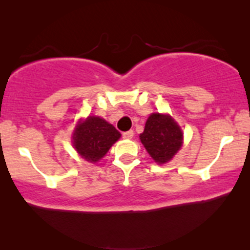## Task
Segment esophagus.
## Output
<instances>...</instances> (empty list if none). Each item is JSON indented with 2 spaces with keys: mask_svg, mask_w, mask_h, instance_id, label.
<instances>
[{
  "mask_svg": "<svg viewBox=\"0 0 250 250\" xmlns=\"http://www.w3.org/2000/svg\"><path fill=\"white\" fill-rule=\"evenodd\" d=\"M133 135H134V132H133V131H127V132H124V133H123V138H124V139H127V140L132 139V138H133Z\"/></svg>",
  "mask_w": 250,
  "mask_h": 250,
  "instance_id": "1",
  "label": "esophagus"
}]
</instances>
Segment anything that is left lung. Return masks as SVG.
<instances>
[{
  "label": "left lung",
  "mask_w": 250,
  "mask_h": 250,
  "mask_svg": "<svg viewBox=\"0 0 250 250\" xmlns=\"http://www.w3.org/2000/svg\"><path fill=\"white\" fill-rule=\"evenodd\" d=\"M180 126L168 115L152 114L146 123L140 140L146 151L158 164L167 163L182 146Z\"/></svg>",
  "instance_id": "8db88e82"
}]
</instances>
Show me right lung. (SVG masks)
<instances>
[{"label": "right lung", "mask_w": 250, "mask_h": 250, "mask_svg": "<svg viewBox=\"0 0 250 250\" xmlns=\"http://www.w3.org/2000/svg\"><path fill=\"white\" fill-rule=\"evenodd\" d=\"M121 138V133L100 117L90 116L75 129L73 143L75 149L90 163L100 160L111 146Z\"/></svg>", "instance_id": "add662e5"}]
</instances>
